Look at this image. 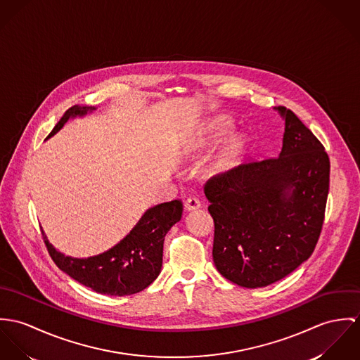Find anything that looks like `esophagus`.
Instances as JSON below:
<instances>
[{
  "label": "esophagus",
  "mask_w": 360,
  "mask_h": 360,
  "mask_svg": "<svg viewBox=\"0 0 360 360\" xmlns=\"http://www.w3.org/2000/svg\"><path fill=\"white\" fill-rule=\"evenodd\" d=\"M200 205H201V202H200V200L198 198H188L186 201H185V210L186 211H193V210H198Z\"/></svg>",
  "instance_id": "esophagus-1"
}]
</instances>
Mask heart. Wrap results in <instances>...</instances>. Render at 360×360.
Listing matches in <instances>:
<instances>
[{"label":"heart","instance_id":"b5f03b06","mask_svg":"<svg viewBox=\"0 0 360 360\" xmlns=\"http://www.w3.org/2000/svg\"><path fill=\"white\" fill-rule=\"evenodd\" d=\"M229 129H231L229 121L215 120L208 122L201 132V138L199 139L198 148H204V146H208V145H212V143L221 141L229 132ZM243 148H244L243 139H240V138L232 139L225 146L221 156L212 162L211 172L215 175L228 172L236 164L240 153L243 152Z\"/></svg>","mask_w":360,"mask_h":360}]
</instances>
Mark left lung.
Returning <instances> with one entry per match:
<instances>
[{"instance_id":"obj_1","label":"left lung","mask_w":360,"mask_h":360,"mask_svg":"<svg viewBox=\"0 0 360 360\" xmlns=\"http://www.w3.org/2000/svg\"><path fill=\"white\" fill-rule=\"evenodd\" d=\"M279 158L241 164L204 185L214 219L212 258L232 283L257 288L307 261L319 240L330 160L312 131L290 109Z\"/></svg>"}]
</instances>
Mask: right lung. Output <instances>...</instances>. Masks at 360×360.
<instances>
[{
  "label": "right lung",
  "instance_id": "right-lung-1",
  "mask_svg": "<svg viewBox=\"0 0 360 360\" xmlns=\"http://www.w3.org/2000/svg\"><path fill=\"white\" fill-rule=\"evenodd\" d=\"M94 106L70 108L48 135L56 134L69 119L94 112ZM182 201L172 200L149 208L132 231L110 250L89 258H72L59 252L42 232L46 250L56 266L85 287L108 295L142 291L159 276L167 232L182 217Z\"/></svg>",
  "mask_w": 360,
  "mask_h": 360
}]
</instances>
